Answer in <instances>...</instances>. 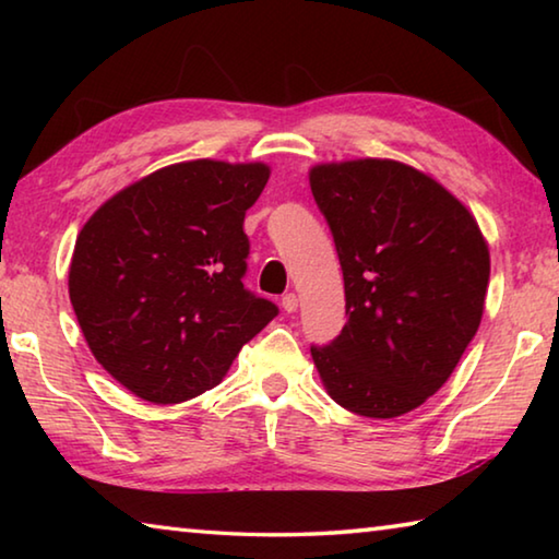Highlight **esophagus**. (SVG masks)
I'll use <instances>...</instances> for the list:
<instances>
[{
	"label": "esophagus",
	"mask_w": 559,
	"mask_h": 559,
	"mask_svg": "<svg viewBox=\"0 0 559 559\" xmlns=\"http://www.w3.org/2000/svg\"><path fill=\"white\" fill-rule=\"evenodd\" d=\"M281 306H283V310H286V313H296V310H298V296H296V293H286V296L281 298Z\"/></svg>",
	"instance_id": "1"
}]
</instances>
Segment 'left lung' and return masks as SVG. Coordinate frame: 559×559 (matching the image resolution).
<instances>
[{"label":"left lung","mask_w":559,"mask_h":559,"mask_svg":"<svg viewBox=\"0 0 559 559\" xmlns=\"http://www.w3.org/2000/svg\"><path fill=\"white\" fill-rule=\"evenodd\" d=\"M333 234L347 323L310 355L347 412L394 419L456 370L484 316L490 257L456 197L394 159L310 169Z\"/></svg>","instance_id":"1"}]
</instances>
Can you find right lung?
Here are the masks:
<instances>
[{"label":"right lung","mask_w":559,"mask_h":559,"mask_svg":"<svg viewBox=\"0 0 559 559\" xmlns=\"http://www.w3.org/2000/svg\"><path fill=\"white\" fill-rule=\"evenodd\" d=\"M261 163L194 159L108 200L75 239L69 296L103 370L140 400L177 404L222 382L278 306L243 288V216Z\"/></svg>","instance_id":"1"}]
</instances>
